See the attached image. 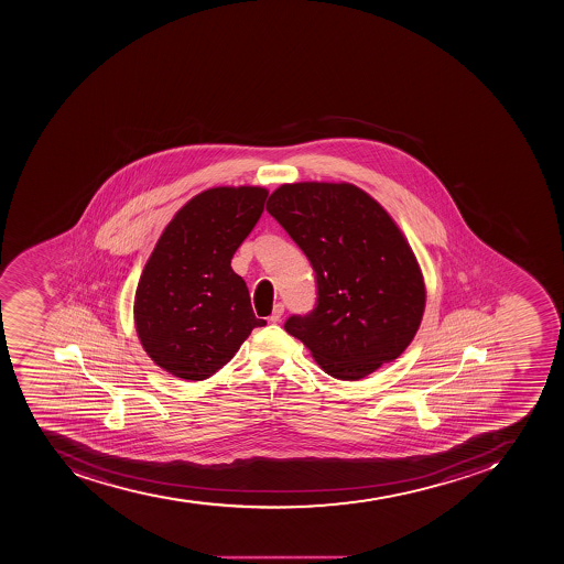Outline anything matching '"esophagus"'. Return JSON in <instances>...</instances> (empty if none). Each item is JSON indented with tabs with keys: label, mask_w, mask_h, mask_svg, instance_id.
<instances>
[{
	"label": "esophagus",
	"mask_w": 564,
	"mask_h": 564,
	"mask_svg": "<svg viewBox=\"0 0 564 564\" xmlns=\"http://www.w3.org/2000/svg\"><path fill=\"white\" fill-rule=\"evenodd\" d=\"M284 314V304L278 303L274 306V312H272V315H270V323H280L281 317H283Z\"/></svg>",
	"instance_id": "obj_1"
}]
</instances>
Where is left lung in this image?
I'll list each match as a JSON object with an SVG mask.
<instances>
[{
    "instance_id": "obj_1",
    "label": "left lung",
    "mask_w": 564,
    "mask_h": 564,
    "mask_svg": "<svg viewBox=\"0 0 564 564\" xmlns=\"http://www.w3.org/2000/svg\"><path fill=\"white\" fill-rule=\"evenodd\" d=\"M267 210L314 267L317 306L284 329L324 373L360 380L404 354L424 317L425 283L388 210L348 182L280 185Z\"/></svg>"
}]
</instances>
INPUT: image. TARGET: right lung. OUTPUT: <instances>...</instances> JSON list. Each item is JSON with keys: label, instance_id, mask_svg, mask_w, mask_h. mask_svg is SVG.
Returning a JSON list of instances; mask_svg holds the SVG:
<instances>
[{"label": "right lung", "instance_id": "1", "mask_svg": "<svg viewBox=\"0 0 564 564\" xmlns=\"http://www.w3.org/2000/svg\"><path fill=\"white\" fill-rule=\"evenodd\" d=\"M267 196L258 185L202 191L160 235L140 275L133 319L145 354L167 373L209 379L267 324L230 267Z\"/></svg>", "mask_w": 564, "mask_h": 564}]
</instances>
